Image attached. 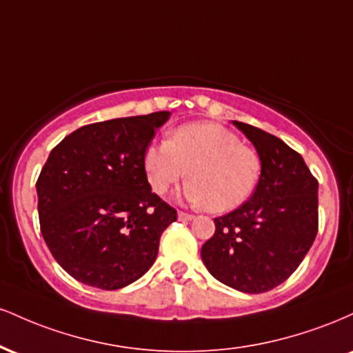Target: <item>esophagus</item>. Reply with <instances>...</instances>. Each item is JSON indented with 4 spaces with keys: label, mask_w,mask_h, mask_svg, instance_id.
<instances>
[{
    "label": "esophagus",
    "mask_w": 353,
    "mask_h": 353,
    "mask_svg": "<svg viewBox=\"0 0 353 353\" xmlns=\"http://www.w3.org/2000/svg\"><path fill=\"white\" fill-rule=\"evenodd\" d=\"M177 219H179V221H192L194 216L192 214L182 212V210H179V212H177Z\"/></svg>",
    "instance_id": "obj_1"
}]
</instances>
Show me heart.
<instances>
[{
	"label": "heart",
	"mask_w": 353,
	"mask_h": 353,
	"mask_svg": "<svg viewBox=\"0 0 353 353\" xmlns=\"http://www.w3.org/2000/svg\"><path fill=\"white\" fill-rule=\"evenodd\" d=\"M144 169L151 189L159 196L177 184L188 171L182 197L212 212L241 208L257 189L261 156L224 125L192 123L177 128L165 143L144 152Z\"/></svg>",
	"instance_id": "obj_1"
}]
</instances>
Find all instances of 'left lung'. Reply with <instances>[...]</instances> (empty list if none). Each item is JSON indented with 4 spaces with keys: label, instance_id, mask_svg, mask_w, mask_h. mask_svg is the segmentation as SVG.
<instances>
[{
    "label": "left lung",
    "instance_id": "1",
    "mask_svg": "<svg viewBox=\"0 0 353 353\" xmlns=\"http://www.w3.org/2000/svg\"><path fill=\"white\" fill-rule=\"evenodd\" d=\"M234 125L261 156V181L245 204L214 219L216 232L201 257L219 282L262 294L285 282L314 244L319 182L282 139L239 121Z\"/></svg>",
    "mask_w": 353,
    "mask_h": 353
}]
</instances>
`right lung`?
Wrapping results in <instances>:
<instances>
[{
  "label": "right lung",
  "mask_w": 353,
  "mask_h": 353,
  "mask_svg": "<svg viewBox=\"0 0 353 353\" xmlns=\"http://www.w3.org/2000/svg\"><path fill=\"white\" fill-rule=\"evenodd\" d=\"M169 116L83 125L51 151L36 182L39 224L52 257L76 281L123 289L156 261L177 212L151 190L144 152Z\"/></svg>",
  "instance_id": "1"
}]
</instances>
